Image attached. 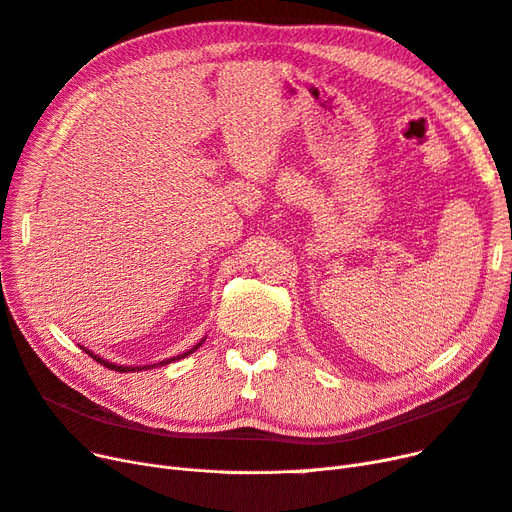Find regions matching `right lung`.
<instances>
[{
  "mask_svg": "<svg viewBox=\"0 0 512 512\" xmlns=\"http://www.w3.org/2000/svg\"><path fill=\"white\" fill-rule=\"evenodd\" d=\"M204 344V339H200V342L192 348V350H187V352H183V354H177V356H173V358H166V361H160V363H156V365H143V367H135V365H116V363H109V361H105V358H101L99 354H94L92 350H88V348H84V346H80L88 356H92L94 361L97 363H101L103 367H107V369H111V371H120V373H135V371H143V369H156V367H164V365H170V363H175V361H179V358H185V356H189L192 354L194 350H198L200 346Z\"/></svg>",
  "mask_w": 512,
  "mask_h": 512,
  "instance_id": "1",
  "label": "right lung"
}]
</instances>
